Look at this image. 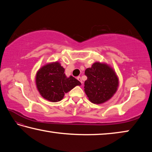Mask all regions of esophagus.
Segmentation results:
<instances>
[{
	"instance_id": "1",
	"label": "esophagus",
	"mask_w": 152,
	"mask_h": 152,
	"mask_svg": "<svg viewBox=\"0 0 152 152\" xmlns=\"http://www.w3.org/2000/svg\"><path fill=\"white\" fill-rule=\"evenodd\" d=\"M77 79H78V80H79L80 82V83L82 84V78H81L80 76H78V78H77Z\"/></svg>"
}]
</instances>
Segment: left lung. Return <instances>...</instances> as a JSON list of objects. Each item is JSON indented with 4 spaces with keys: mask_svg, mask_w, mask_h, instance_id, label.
I'll use <instances>...</instances> for the list:
<instances>
[{
    "mask_svg": "<svg viewBox=\"0 0 152 152\" xmlns=\"http://www.w3.org/2000/svg\"><path fill=\"white\" fill-rule=\"evenodd\" d=\"M87 80L84 92L94 104H102L110 100L119 87V78L111 66L96 61L85 70Z\"/></svg>",
    "mask_w": 152,
    "mask_h": 152,
    "instance_id": "obj_1",
    "label": "left lung"
}]
</instances>
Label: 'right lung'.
I'll return each mask as SVG.
<instances>
[{"label": "right lung", "mask_w": 152, "mask_h": 152, "mask_svg": "<svg viewBox=\"0 0 152 152\" xmlns=\"http://www.w3.org/2000/svg\"><path fill=\"white\" fill-rule=\"evenodd\" d=\"M64 69L58 61L48 63L37 72L35 84L43 99L56 102L60 101L64 94L81 83L73 76H66Z\"/></svg>", "instance_id": "obj_1"}]
</instances>
